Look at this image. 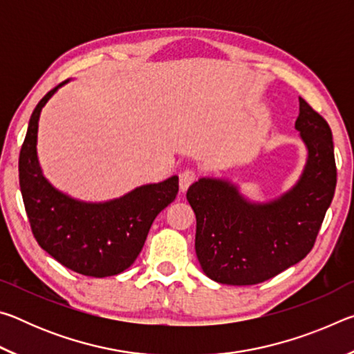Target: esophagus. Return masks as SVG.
<instances>
[{"label": "esophagus", "mask_w": 354, "mask_h": 354, "mask_svg": "<svg viewBox=\"0 0 354 354\" xmlns=\"http://www.w3.org/2000/svg\"><path fill=\"white\" fill-rule=\"evenodd\" d=\"M195 179H196V175H195V171H192V170H183L181 173H179V189H181L183 194L189 189V185L194 183Z\"/></svg>", "instance_id": "obj_1"}]
</instances>
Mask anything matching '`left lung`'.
I'll use <instances>...</instances> for the list:
<instances>
[{"label":"left lung","instance_id":"obj_1","mask_svg":"<svg viewBox=\"0 0 354 354\" xmlns=\"http://www.w3.org/2000/svg\"><path fill=\"white\" fill-rule=\"evenodd\" d=\"M295 129L306 164L292 187L277 198L253 201L231 179L203 176L187 190L196 217L195 251L220 284L262 283L306 257L335 190L333 133L303 98Z\"/></svg>","mask_w":354,"mask_h":354}]
</instances>
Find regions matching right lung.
<instances>
[{"mask_svg":"<svg viewBox=\"0 0 354 354\" xmlns=\"http://www.w3.org/2000/svg\"><path fill=\"white\" fill-rule=\"evenodd\" d=\"M68 82L48 92L29 118L19 159L23 201L35 241L48 254L86 277H113L133 266L154 218L176 198L178 176L98 203L77 200L56 189L41 171L37 131L41 109Z\"/></svg>","mask_w":354,"mask_h":354,"instance_id":"add662e5","label":"right lung"}]
</instances>
